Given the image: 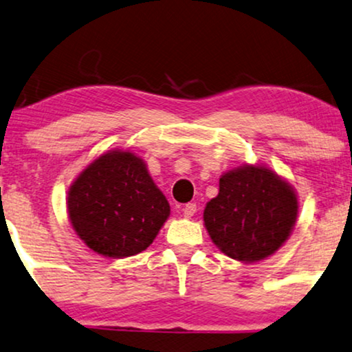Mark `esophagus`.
<instances>
[{"mask_svg": "<svg viewBox=\"0 0 352 352\" xmlns=\"http://www.w3.org/2000/svg\"><path fill=\"white\" fill-rule=\"evenodd\" d=\"M195 212H197V204H195V203L185 204V208H184V216L185 217H191L195 214Z\"/></svg>", "mask_w": 352, "mask_h": 352, "instance_id": "obj_1", "label": "esophagus"}]
</instances>
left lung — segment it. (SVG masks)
Returning <instances> with one entry per match:
<instances>
[{"mask_svg": "<svg viewBox=\"0 0 352 352\" xmlns=\"http://www.w3.org/2000/svg\"><path fill=\"white\" fill-rule=\"evenodd\" d=\"M299 201L291 184L266 166H239L219 179L206 203L204 228L219 250L242 263L278 252L296 226Z\"/></svg>", "mask_w": 352, "mask_h": 352, "instance_id": "1", "label": "left lung"}]
</instances>
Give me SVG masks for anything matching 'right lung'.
Listing matches in <instances>:
<instances>
[{"label": "right lung", "instance_id": "right-lung-1", "mask_svg": "<svg viewBox=\"0 0 352 352\" xmlns=\"http://www.w3.org/2000/svg\"><path fill=\"white\" fill-rule=\"evenodd\" d=\"M74 232L92 252L109 258L146 250L170 216V204L131 151L112 149L74 179L66 198Z\"/></svg>", "mask_w": 352, "mask_h": 352}]
</instances>
